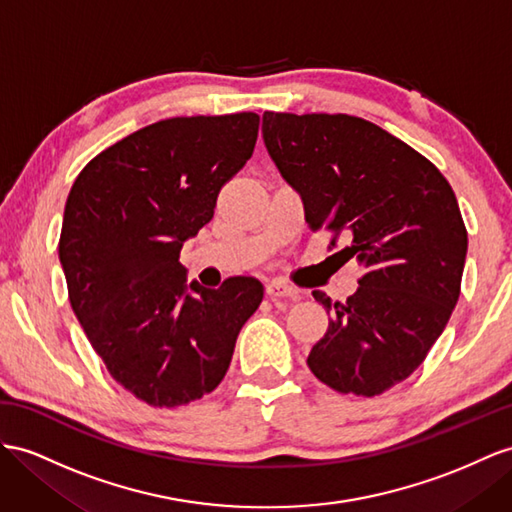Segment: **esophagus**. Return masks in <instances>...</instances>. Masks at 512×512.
<instances>
[{"instance_id":"esophagus-1","label":"esophagus","mask_w":512,"mask_h":512,"mask_svg":"<svg viewBox=\"0 0 512 512\" xmlns=\"http://www.w3.org/2000/svg\"><path fill=\"white\" fill-rule=\"evenodd\" d=\"M266 294H268L270 298H292V300L298 298V290H294V287L285 285V283H281V281L268 283V285H266Z\"/></svg>"}]
</instances>
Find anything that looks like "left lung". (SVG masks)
Masks as SVG:
<instances>
[{
    "label": "left lung",
    "instance_id": "8db88e82",
    "mask_svg": "<svg viewBox=\"0 0 512 512\" xmlns=\"http://www.w3.org/2000/svg\"><path fill=\"white\" fill-rule=\"evenodd\" d=\"M264 144L300 194L307 225L339 233L363 268L346 303L316 290L329 329L307 365L339 393L378 396L409 378L461 294L467 229L439 168L378 125L348 114L264 112Z\"/></svg>",
    "mask_w": 512,
    "mask_h": 512
}]
</instances>
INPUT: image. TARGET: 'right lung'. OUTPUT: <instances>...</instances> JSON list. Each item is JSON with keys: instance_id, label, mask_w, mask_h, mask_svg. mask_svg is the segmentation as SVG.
I'll return each mask as SVG.
<instances>
[{"instance_id": "obj_1", "label": "right lung", "mask_w": 512, "mask_h": 512, "mask_svg": "<svg viewBox=\"0 0 512 512\" xmlns=\"http://www.w3.org/2000/svg\"><path fill=\"white\" fill-rule=\"evenodd\" d=\"M257 131L255 112L157 121L93 157L69 192L58 251L71 307L114 381L151 406L214 391L264 298L253 277L188 283L179 261Z\"/></svg>"}]
</instances>
